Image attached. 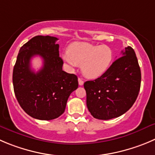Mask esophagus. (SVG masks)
I'll return each mask as SVG.
<instances>
[{
    "mask_svg": "<svg viewBox=\"0 0 155 155\" xmlns=\"http://www.w3.org/2000/svg\"><path fill=\"white\" fill-rule=\"evenodd\" d=\"M78 84L80 86H82L84 84V81L82 78H78Z\"/></svg>",
    "mask_w": 155,
    "mask_h": 155,
    "instance_id": "obj_1",
    "label": "esophagus"
}]
</instances>
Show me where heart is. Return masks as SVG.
<instances>
[{"instance_id": "b5f03b06", "label": "heart", "mask_w": 155, "mask_h": 155, "mask_svg": "<svg viewBox=\"0 0 155 155\" xmlns=\"http://www.w3.org/2000/svg\"><path fill=\"white\" fill-rule=\"evenodd\" d=\"M68 54L63 60L71 68L81 64L84 75L89 78H97L104 74L111 65L113 52L106 45H97L87 42H75L69 46Z\"/></svg>"}]
</instances>
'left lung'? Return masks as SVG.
<instances>
[{"label":"left lung","mask_w":155,"mask_h":155,"mask_svg":"<svg viewBox=\"0 0 155 155\" xmlns=\"http://www.w3.org/2000/svg\"><path fill=\"white\" fill-rule=\"evenodd\" d=\"M141 79L135 51L126 47L104 74L84 84L88 110L94 118L102 120L122 116L136 101Z\"/></svg>","instance_id":"1"}]
</instances>
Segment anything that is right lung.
<instances>
[{
  "instance_id": "right-lung-1",
  "label": "right lung",
  "mask_w": 155,
  "mask_h": 155,
  "mask_svg": "<svg viewBox=\"0 0 155 155\" xmlns=\"http://www.w3.org/2000/svg\"><path fill=\"white\" fill-rule=\"evenodd\" d=\"M56 37L36 36L20 48L13 71L14 94L19 104L31 117L51 120L64 112L70 94L78 87V77L62 70ZM39 55L44 66L37 72L30 60Z\"/></svg>"
}]
</instances>
